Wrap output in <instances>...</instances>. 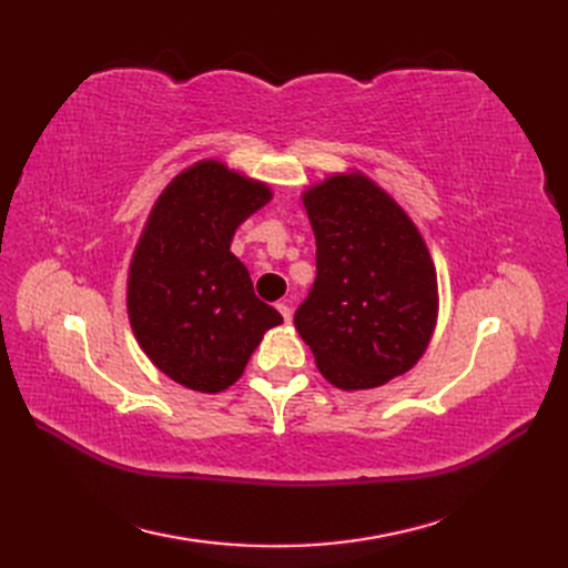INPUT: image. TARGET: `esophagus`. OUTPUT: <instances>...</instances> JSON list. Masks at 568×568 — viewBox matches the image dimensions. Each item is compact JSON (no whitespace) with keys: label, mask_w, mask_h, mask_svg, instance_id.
Masks as SVG:
<instances>
[{"label":"esophagus","mask_w":568,"mask_h":568,"mask_svg":"<svg viewBox=\"0 0 568 568\" xmlns=\"http://www.w3.org/2000/svg\"><path fill=\"white\" fill-rule=\"evenodd\" d=\"M277 311L282 313V317H284V322L288 324L291 322V307L286 305V303H277Z\"/></svg>","instance_id":"34e87169"}]
</instances>
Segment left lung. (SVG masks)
Masks as SVG:
<instances>
[{
	"mask_svg": "<svg viewBox=\"0 0 568 568\" xmlns=\"http://www.w3.org/2000/svg\"><path fill=\"white\" fill-rule=\"evenodd\" d=\"M317 242V280L294 324L320 374L365 390L409 372L438 322V280L422 232L359 170L303 189Z\"/></svg>",
	"mask_w": 568,
	"mask_h": 568,
	"instance_id": "1",
	"label": "left lung"
}]
</instances>
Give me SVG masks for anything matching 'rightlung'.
Here are the masks:
<instances>
[{
	"label": "right lung",
	"mask_w": 568,
	"mask_h": 568,
	"mask_svg": "<svg viewBox=\"0 0 568 568\" xmlns=\"http://www.w3.org/2000/svg\"><path fill=\"white\" fill-rule=\"evenodd\" d=\"M270 199V184L203 159L170 180L146 217L128 270V317L153 367L184 388H230L284 322L230 251L236 227Z\"/></svg>",
	"instance_id": "1"
}]
</instances>
